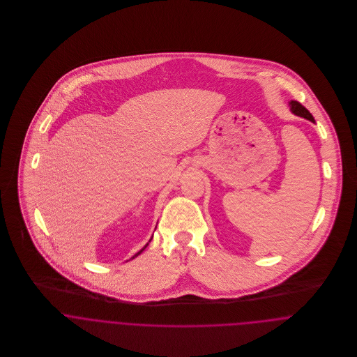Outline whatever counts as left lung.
<instances>
[{"label":"left lung","mask_w":357,"mask_h":357,"mask_svg":"<svg viewBox=\"0 0 357 357\" xmlns=\"http://www.w3.org/2000/svg\"><path fill=\"white\" fill-rule=\"evenodd\" d=\"M289 105H290V111H291L294 115L301 116V118H305V119L310 121V122H314V119H313L312 114L306 109L305 107H304L301 102H296V100H291V102H289Z\"/></svg>","instance_id":"left-lung-1"}]
</instances>
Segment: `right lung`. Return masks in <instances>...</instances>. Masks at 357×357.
<instances>
[{
  "label": "right lung",
  "mask_w": 357,
  "mask_h": 357,
  "mask_svg": "<svg viewBox=\"0 0 357 357\" xmlns=\"http://www.w3.org/2000/svg\"><path fill=\"white\" fill-rule=\"evenodd\" d=\"M151 239H153V238H151ZM150 242H151V241H150ZM147 246H149V243H147V245H146V246H144V248H143V249H142V250H140V252H139V253H136V255H133V257H132V258H135V257H137V255H142V253H143V252H144V249H146V248H147Z\"/></svg>",
  "instance_id": "add662e5"
}]
</instances>
